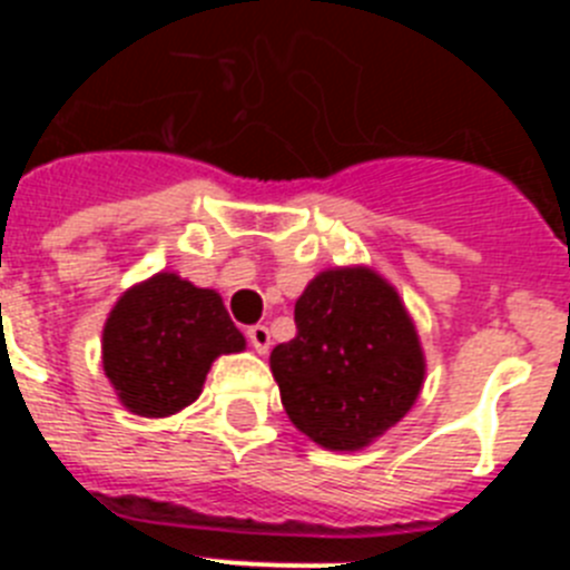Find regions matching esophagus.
Instances as JSON below:
<instances>
[{"instance_id": "1", "label": "esophagus", "mask_w": 570, "mask_h": 570, "mask_svg": "<svg viewBox=\"0 0 570 570\" xmlns=\"http://www.w3.org/2000/svg\"><path fill=\"white\" fill-rule=\"evenodd\" d=\"M248 340L254 345L256 354H268L271 347V331L265 325H250L248 328Z\"/></svg>"}]
</instances>
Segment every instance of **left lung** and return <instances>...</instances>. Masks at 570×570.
Wrapping results in <instances>:
<instances>
[{"label":"left lung","instance_id":"left-lung-1","mask_svg":"<svg viewBox=\"0 0 570 570\" xmlns=\"http://www.w3.org/2000/svg\"><path fill=\"white\" fill-rule=\"evenodd\" d=\"M296 336L271 351L282 405L328 451H360L411 411L425 356L400 294L376 271L331 268L294 308Z\"/></svg>","mask_w":570,"mask_h":570}]
</instances>
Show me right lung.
<instances>
[{
  "instance_id": "1",
  "label": "right lung",
  "mask_w": 570,
  "mask_h": 570,
  "mask_svg": "<svg viewBox=\"0 0 570 570\" xmlns=\"http://www.w3.org/2000/svg\"><path fill=\"white\" fill-rule=\"evenodd\" d=\"M245 351L223 296L176 274L125 291L102 331V367L139 416H170L203 394L216 356Z\"/></svg>"
}]
</instances>
